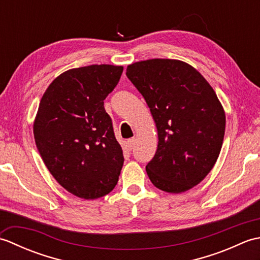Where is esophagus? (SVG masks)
I'll list each match as a JSON object with an SVG mask.
<instances>
[{"instance_id": "1", "label": "esophagus", "mask_w": 260, "mask_h": 260, "mask_svg": "<svg viewBox=\"0 0 260 260\" xmlns=\"http://www.w3.org/2000/svg\"><path fill=\"white\" fill-rule=\"evenodd\" d=\"M127 144H128V147L131 148H134V146H135V144H136V139L135 137H133V139H129L128 141H127Z\"/></svg>"}]
</instances>
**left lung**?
Returning a JSON list of instances; mask_svg holds the SVG:
<instances>
[{
	"label": "left lung",
	"instance_id": "8db88e82",
	"mask_svg": "<svg viewBox=\"0 0 260 260\" xmlns=\"http://www.w3.org/2000/svg\"><path fill=\"white\" fill-rule=\"evenodd\" d=\"M126 76L144 97L157 129L146 172L157 189L182 193L206 178L221 151L225 114L213 88L191 64L150 59L127 66Z\"/></svg>",
	"mask_w": 260,
	"mask_h": 260
}]
</instances>
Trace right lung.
<instances>
[{"label":"right lung","instance_id":"add662e5","mask_svg":"<svg viewBox=\"0 0 260 260\" xmlns=\"http://www.w3.org/2000/svg\"><path fill=\"white\" fill-rule=\"evenodd\" d=\"M121 66L91 64L64 71L39 105L33 123L38 151L58 183L81 199L108 194L124 164L104 101L118 84Z\"/></svg>","mask_w":260,"mask_h":260}]
</instances>
